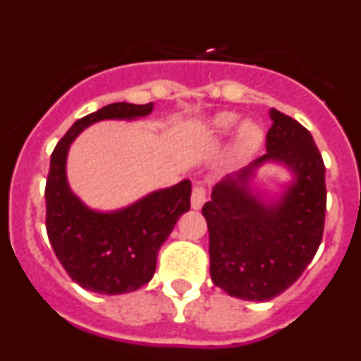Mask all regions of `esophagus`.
Wrapping results in <instances>:
<instances>
[{"mask_svg": "<svg viewBox=\"0 0 361 361\" xmlns=\"http://www.w3.org/2000/svg\"><path fill=\"white\" fill-rule=\"evenodd\" d=\"M206 202V190L202 186L193 188V193H191V208L200 209Z\"/></svg>", "mask_w": 361, "mask_h": 361, "instance_id": "esophagus-1", "label": "esophagus"}]
</instances>
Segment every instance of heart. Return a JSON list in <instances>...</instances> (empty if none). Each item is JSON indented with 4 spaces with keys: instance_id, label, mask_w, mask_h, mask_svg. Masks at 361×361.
Masks as SVG:
<instances>
[{
    "instance_id": "1",
    "label": "heart",
    "mask_w": 361,
    "mask_h": 361,
    "mask_svg": "<svg viewBox=\"0 0 361 361\" xmlns=\"http://www.w3.org/2000/svg\"><path fill=\"white\" fill-rule=\"evenodd\" d=\"M240 123V117L231 111L216 114L212 119V128L216 137H228ZM264 141V132L253 121H244L235 133V148L238 155H251L260 148Z\"/></svg>"
}]
</instances>
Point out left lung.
I'll return each mask as SVG.
<instances>
[{
  "instance_id": "8db88e82",
  "label": "left lung",
  "mask_w": 361,
  "mask_h": 361,
  "mask_svg": "<svg viewBox=\"0 0 361 361\" xmlns=\"http://www.w3.org/2000/svg\"><path fill=\"white\" fill-rule=\"evenodd\" d=\"M267 153L213 186L202 215L209 229V273L229 296L266 302L300 279L317 255L325 220V166L312 135L271 108ZM280 165L286 183H257L264 165Z\"/></svg>"
}]
</instances>
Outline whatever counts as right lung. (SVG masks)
<instances>
[{
	"instance_id": "1",
	"label": "right lung",
	"mask_w": 361,
	"mask_h": 361,
	"mask_svg": "<svg viewBox=\"0 0 361 361\" xmlns=\"http://www.w3.org/2000/svg\"><path fill=\"white\" fill-rule=\"evenodd\" d=\"M155 104L111 103L75 121L50 157L44 190L47 233L70 279L86 291L124 295L152 280L157 253L180 215L190 209L188 178L146 193L117 209H94L72 191L66 161L72 142L101 121H139Z\"/></svg>"
}]
</instances>
